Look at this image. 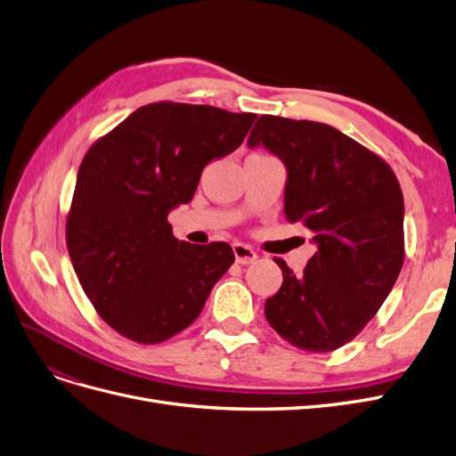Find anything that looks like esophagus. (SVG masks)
Here are the masks:
<instances>
[{"label": "esophagus", "mask_w": 456, "mask_h": 456, "mask_svg": "<svg viewBox=\"0 0 456 456\" xmlns=\"http://www.w3.org/2000/svg\"><path fill=\"white\" fill-rule=\"evenodd\" d=\"M233 254H235V262L247 265L256 260V252H254L248 245L245 243H233Z\"/></svg>", "instance_id": "esophagus-1"}]
</instances>
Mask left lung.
<instances>
[{"mask_svg": "<svg viewBox=\"0 0 456 456\" xmlns=\"http://www.w3.org/2000/svg\"><path fill=\"white\" fill-rule=\"evenodd\" d=\"M258 143L286 165V218L318 245L297 277L275 258L282 286L265 318L296 348L333 352L374 318L403 269V191L384 159L331 125L265 114L248 136Z\"/></svg>", "mask_w": 456, "mask_h": 456, "instance_id": "left-lung-1", "label": "left lung"}]
</instances>
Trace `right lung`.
I'll use <instances>...</instances> for the list:
<instances>
[{
    "label": "right lung",
    "instance_id": "add662e5",
    "mask_svg": "<svg viewBox=\"0 0 456 456\" xmlns=\"http://www.w3.org/2000/svg\"><path fill=\"white\" fill-rule=\"evenodd\" d=\"M254 119L208 104L151 102L84 155L67 250L87 299L121 337L159 344L187 330L233 264L228 243L175 240L168 213L191 202L204 167L238 150Z\"/></svg>",
    "mask_w": 456,
    "mask_h": 456
}]
</instances>
